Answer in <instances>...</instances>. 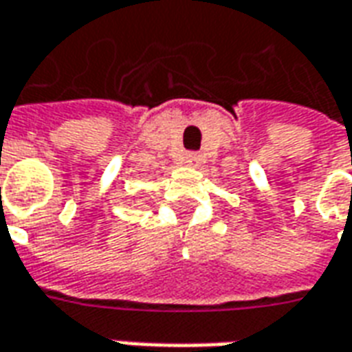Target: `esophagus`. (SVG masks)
<instances>
[{"label":"esophagus","instance_id":"esophagus-1","mask_svg":"<svg viewBox=\"0 0 352 352\" xmlns=\"http://www.w3.org/2000/svg\"><path fill=\"white\" fill-rule=\"evenodd\" d=\"M186 162H188L190 166H198L199 156L196 153H188V154H186Z\"/></svg>","mask_w":352,"mask_h":352}]
</instances>
